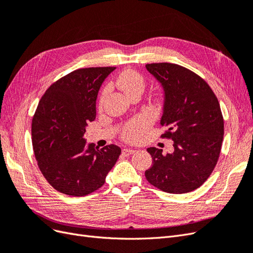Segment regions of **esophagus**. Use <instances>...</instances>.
Wrapping results in <instances>:
<instances>
[{
    "instance_id": "1",
    "label": "esophagus",
    "mask_w": 253,
    "mask_h": 253,
    "mask_svg": "<svg viewBox=\"0 0 253 253\" xmlns=\"http://www.w3.org/2000/svg\"><path fill=\"white\" fill-rule=\"evenodd\" d=\"M133 153H135V150L134 149H124L122 150V154L124 155H126V156H129V155H132Z\"/></svg>"
}]
</instances>
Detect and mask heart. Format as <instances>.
<instances>
[{"instance_id": "b5f03b06", "label": "heart", "mask_w": 253, "mask_h": 253, "mask_svg": "<svg viewBox=\"0 0 253 253\" xmlns=\"http://www.w3.org/2000/svg\"><path fill=\"white\" fill-rule=\"evenodd\" d=\"M117 86L124 90L125 93L129 96L131 94L135 93V91H142L144 87V78L142 76L134 70H126L122 72L116 80ZM109 88L105 87L102 90L100 103H102L103 99L108 93ZM152 125L151 117L147 116V115H141V116L136 117L128 121L127 124L124 126L121 131L122 138L126 141H136L138 140L140 137L143 135V133L147 131Z\"/></svg>"}]
</instances>
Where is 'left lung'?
Returning <instances> with one entry per match:
<instances>
[{
    "label": "left lung",
    "mask_w": 253,
    "mask_h": 253,
    "mask_svg": "<svg viewBox=\"0 0 253 253\" xmlns=\"http://www.w3.org/2000/svg\"><path fill=\"white\" fill-rule=\"evenodd\" d=\"M147 70L165 90L160 125L174 152L149 148L152 167L145 178L164 192L181 194L200 188L215 168L224 139V118L217 98L202 77L174 63H151Z\"/></svg>",
    "instance_id": "1"
}]
</instances>
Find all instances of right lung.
<instances>
[{"label":"right lung","mask_w":253,"mask_h":253,"mask_svg":"<svg viewBox=\"0 0 253 253\" xmlns=\"http://www.w3.org/2000/svg\"><path fill=\"white\" fill-rule=\"evenodd\" d=\"M116 67L79 68L45 91L34 115L32 138L43 176L59 192L84 196L103 186L121 149L115 144L86 147L88 121L96 118V100L102 82Z\"/></svg>","instance_id":"1"}]
</instances>
